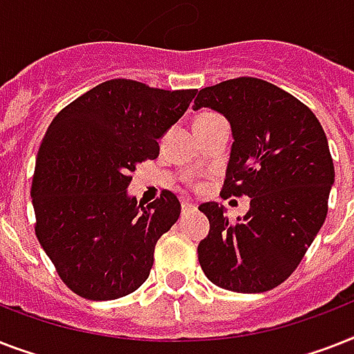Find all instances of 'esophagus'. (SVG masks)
Segmentation results:
<instances>
[{
	"instance_id": "esophagus-1",
	"label": "esophagus",
	"mask_w": 354,
	"mask_h": 354,
	"mask_svg": "<svg viewBox=\"0 0 354 354\" xmlns=\"http://www.w3.org/2000/svg\"><path fill=\"white\" fill-rule=\"evenodd\" d=\"M190 210H195L194 203H190V201H183V212H190Z\"/></svg>"
}]
</instances>
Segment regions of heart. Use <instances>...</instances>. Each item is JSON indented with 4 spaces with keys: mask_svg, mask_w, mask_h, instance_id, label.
<instances>
[{
    "mask_svg": "<svg viewBox=\"0 0 354 354\" xmlns=\"http://www.w3.org/2000/svg\"><path fill=\"white\" fill-rule=\"evenodd\" d=\"M210 117H216V115H201V117L195 118V122H201V120H206V118H210Z\"/></svg>",
    "mask_w": 354,
    "mask_h": 354,
    "instance_id": "1",
    "label": "heart"
}]
</instances>
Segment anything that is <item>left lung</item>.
<instances>
[{"label": "left lung", "mask_w": 354, "mask_h": 354, "mask_svg": "<svg viewBox=\"0 0 354 354\" xmlns=\"http://www.w3.org/2000/svg\"><path fill=\"white\" fill-rule=\"evenodd\" d=\"M230 122V160L223 197H250L236 223L203 203L210 232L197 254L206 278L234 292H265L283 283L327 216L335 166L324 128L309 107L270 82L241 76L197 93Z\"/></svg>", "instance_id": "left-lung-1"}]
</instances>
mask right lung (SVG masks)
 <instances>
[{"mask_svg":"<svg viewBox=\"0 0 354 354\" xmlns=\"http://www.w3.org/2000/svg\"><path fill=\"white\" fill-rule=\"evenodd\" d=\"M195 89L164 91L107 80L64 107L38 149L32 197L36 237L64 283L86 299L122 298L148 279L155 245L175 225L171 192L148 206L129 197V174L159 157V140Z\"/></svg>","mask_w":354,"mask_h":354,"instance_id":"add662e5","label":"right lung"}]
</instances>
